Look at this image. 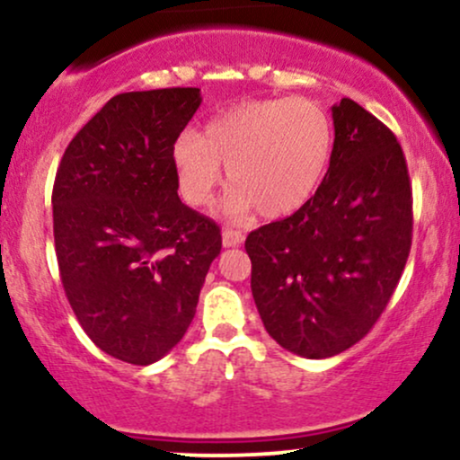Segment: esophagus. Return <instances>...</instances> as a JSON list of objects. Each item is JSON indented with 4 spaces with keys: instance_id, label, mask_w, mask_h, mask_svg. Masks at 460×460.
Listing matches in <instances>:
<instances>
[{
    "instance_id": "obj_1",
    "label": "esophagus",
    "mask_w": 460,
    "mask_h": 460,
    "mask_svg": "<svg viewBox=\"0 0 460 460\" xmlns=\"http://www.w3.org/2000/svg\"><path fill=\"white\" fill-rule=\"evenodd\" d=\"M242 242H244V234H242V231L229 229V226H226V229H223V244L226 248H229V246H240Z\"/></svg>"
}]
</instances>
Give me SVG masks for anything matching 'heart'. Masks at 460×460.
I'll use <instances>...</instances> for the list:
<instances>
[{"mask_svg": "<svg viewBox=\"0 0 460 460\" xmlns=\"http://www.w3.org/2000/svg\"><path fill=\"white\" fill-rule=\"evenodd\" d=\"M335 129L320 103L303 97L237 103L172 145L179 192L194 208L212 203L226 177V208L240 216L260 208L268 218L288 216L314 197L329 168Z\"/></svg>", "mask_w": 460, "mask_h": 460, "instance_id": "1", "label": "heart"}]
</instances>
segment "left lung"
Returning <instances> with one entry per match:
<instances>
[{
	"mask_svg": "<svg viewBox=\"0 0 460 460\" xmlns=\"http://www.w3.org/2000/svg\"><path fill=\"white\" fill-rule=\"evenodd\" d=\"M335 145L298 212L246 237L268 335L326 358L355 346L392 300L411 252L413 194L394 131L352 99L332 105Z\"/></svg>",
	"mask_w": 460,
	"mask_h": 460,
	"instance_id": "left-lung-1",
	"label": "left lung"
}]
</instances>
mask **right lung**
Here are the masks:
<instances>
[{"label": "right lung", "instance_id": "obj_1", "mask_svg": "<svg viewBox=\"0 0 460 460\" xmlns=\"http://www.w3.org/2000/svg\"><path fill=\"white\" fill-rule=\"evenodd\" d=\"M199 88L116 94L68 142L51 205L62 288L110 357L149 366L186 335L223 248L220 226L177 194L172 145Z\"/></svg>", "mask_w": 460, "mask_h": 460}]
</instances>
